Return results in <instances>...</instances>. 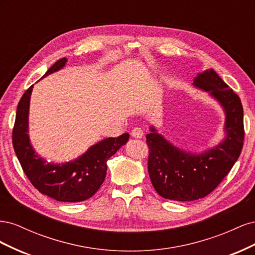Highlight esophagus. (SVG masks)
Returning a JSON list of instances; mask_svg holds the SVG:
<instances>
[{
  "label": "esophagus",
  "instance_id": "1",
  "mask_svg": "<svg viewBox=\"0 0 255 255\" xmlns=\"http://www.w3.org/2000/svg\"><path fill=\"white\" fill-rule=\"evenodd\" d=\"M132 136L134 138H141L143 136V130L140 128H135L132 130Z\"/></svg>",
  "mask_w": 255,
  "mask_h": 255
}]
</instances>
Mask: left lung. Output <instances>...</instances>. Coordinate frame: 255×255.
Returning <instances> with one entry per match:
<instances>
[{"label":"left lung","mask_w":255,"mask_h":255,"mask_svg":"<svg viewBox=\"0 0 255 255\" xmlns=\"http://www.w3.org/2000/svg\"><path fill=\"white\" fill-rule=\"evenodd\" d=\"M194 85L210 92L223 107L227 136L215 148L192 154L176 148L150 128L146 144L151 183L159 196L174 201H194L211 194L232 169L244 145V110L239 97L213 69L199 73Z\"/></svg>","instance_id":"1"}]
</instances>
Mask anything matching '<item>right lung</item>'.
<instances>
[{
    "label": "right lung",
    "instance_id": "add662e5",
    "mask_svg": "<svg viewBox=\"0 0 255 255\" xmlns=\"http://www.w3.org/2000/svg\"><path fill=\"white\" fill-rule=\"evenodd\" d=\"M68 59L57 60L42 78L63 68ZM32 85L17 107L12 145L23 171L41 194L60 202H81L94 196L103 184L107 160L128 140V133L110 137L90 146L82 156L65 164L47 163L35 153L28 138V107Z\"/></svg>",
    "mask_w": 255,
    "mask_h": 255
}]
</instances>
